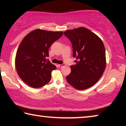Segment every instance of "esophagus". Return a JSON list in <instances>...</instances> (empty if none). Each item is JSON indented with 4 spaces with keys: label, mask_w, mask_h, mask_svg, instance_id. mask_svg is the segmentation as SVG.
I'll return each mask as SVG.
<instances>
[{
    "label": "esophagus",
    "mask_w": 126,
    "mask_h": 126,
    "mask_svg": "<svg viewBox=\"0 0 126 126\" xmlns=\"http://www.w3.org/2000/svg\"><path fill=\"white\" fill-rule=\"evenodd\" d=\"M64 65H65V64H58V67H59V68L63 67H64Z\"/></svg>",
    "instance_id": "esophagus-1"
}]
</instances>
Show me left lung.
<instances>
[{
	"instance_id": "8db88e82",
	"label": "left lung",
	"mask_w": 126,
	"mask_h": 126,
	"mask_svg": "<svg viewBox=\"0 0 126 126\" xmlns=\"http://www.w3.org/2000/svg\"><path fill=\"white\" fill-rule=\"evenodd\" d=\"M72 43L76 64L71 65L68 83L79 90L90 88L99 80L106 68V51L98 36L84 27L64 32Z\"/></svg>"
}]
</instances>
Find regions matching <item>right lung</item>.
Masks as SVG:
<instances>
[{
  "label": "right lung",
  "mask_w": 126,
  "mask_h": 126,
  "mask_svg": "<svg viewBox=\"0 0 126 126\" xmlns=\"http://www.w3.org/2000/svg\"><path fill=\"white\" fill-rule=\"evenodd\" d=\"M63 34L62 32L37 29L28 34L21 42L15 64L19 77L30 87L40 88L50 82L51 73L56 67L47 59L48 49Z\"/></svg>",
  "instance_id": "right-lung-1"
}]
</instances>
